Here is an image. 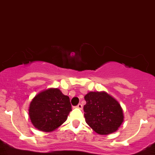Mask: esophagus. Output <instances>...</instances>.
Here are the masks:
<instances>
[{"label": "esophagus", "instance_id": "1", "mask_svg": "<svg viewBox=\"0 0 155 155\" xmlns=\"http://www.w3.org/2000/svg\"><path fill=\"white\" fill-rule=\"evenodd\" d=\"M76 107H77L78 109H82L83 108V105H82L81 104H79L77 106H76Z\"/></svg>", "mask_w": 155, "mask_h": 155}]
</instances>
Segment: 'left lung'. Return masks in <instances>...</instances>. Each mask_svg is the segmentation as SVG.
Instances as JSON below:
<instances>
[{
  "instance_id": "8db88e82",
  "label": "left lung",
  "mask_w": 155,
  "mask_h": 155,
  "mask_svg": "<svg viewBox=\"0 0 155 155\" xmlns=\"http://www.w3.org/2000/svg\"><path fill=\"white\" fill-rule=\"evenodd\" d=\"M86 122L94 131L107 135L117 131L124 121L120 104L106 92H90L84 97Z\"/></svg>"
}]
</instances>
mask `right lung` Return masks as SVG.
<instances>
[{"label":"right lung","instance_id":"right-lung-1","mask_svg":"<svg viewBox=\"0 0 155 155\" xmlns=\"http://www.w3.org/2000/svg\"><path fill=\"white\" fill-rule=\"evenodd\" d=\"M72 110L69 97L58 89L50 88L33 98L29 106V117L38 130L51 132L67 120Z\"/></svg>","mask_w":155,"mask_h":155}]
</instances>
